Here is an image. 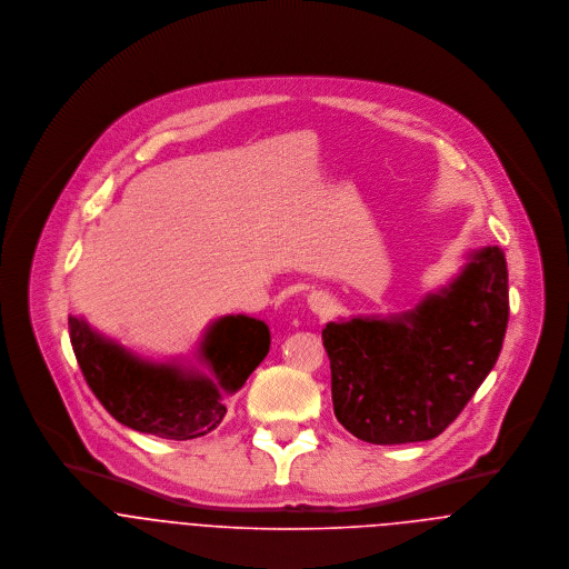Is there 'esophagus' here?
Returning a JSON list of instances; mask_svg holds the SVG:
<instances>
[{
  "label": "esophagus",
  "instance_id": "1",
  "mask_svg": "<svg viewBox=\"0 0 569 569\" xmlns=\"http://www.w3.org/2000/svg\"><path fill=\"white\" fill-rule=\"evenodd\" d=\"M309 309L316 313V316H328L330 309H332V298L325 293V291H313L309 296Z\"/></svg>",
  "mask_w": 569,
  "mask_h": 569
}]
</instances>
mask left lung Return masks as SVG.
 Here are the masks:
<instances>
[{"instance_id":"8db88e82","label":"left lung","mask_w":569,"mask_h":569,"mask_svg":"<svg viewBox=\"0 0 569 569\" xmlns=\"http://www.w3.org/2000/svg\"><path fill=\"white\" fill-rule=\"evenodd\" d=\"M506 326L508 267L497 244L469 249L460 271L409 311L328 322L337 420L372 445L440 436L492 370Z\"/></svg>"}]
</instances>
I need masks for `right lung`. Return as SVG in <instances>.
<instances>
[{
  "mask_svg": "<svg viewBox=\"0 0 569 569\" xmlns=\"http://www.w3.org/2000/svg\"><path fill=\"white\" fill-rule=\"evenodd\" d=\"M70 339L82 377L102 407L122 425L168 440L212 431L269 352L262 320L223 316L208 326L192 357L153 359L70 316Z\"/></svg>",
  "mask_w": 569,
  "mask_h": 569,
  "instance_id": "right-lung-1",
  "label": "right lung"
}]
</instances>
